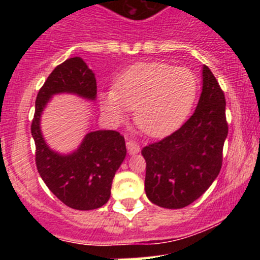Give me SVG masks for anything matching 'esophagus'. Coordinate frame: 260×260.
<instances>
[{
  "mask_svg": "<svg viewBox=\"0 0 260 260\" xmlns=\"http://www.w3.org/2000/svg\"><path fill=\"white\" fill-rule=\"evenodd\" d=\"M125 145H127V149H128V152H129V154H135V153H137V152H140V145H138L136 141L129 140V141H127V143H125Z\"/></svg>",
  "mask_w": 260,
  "mask_h": 260,
  "instance_id": "obj_1",
  "label": "esophagus"
}]
</instances>
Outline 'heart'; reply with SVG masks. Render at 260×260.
<instances>
[{"mask_svg": "<svg viewBox=\"0 0 260 260\" xmlns=\"http://www.w3.org/2000/svg\"><path fill=\"white\" fill-rule=\"evenodd\" d=\"M199 91L195 73L166 62L131 67L117 79L114 90L104 94L103 106L114 120L135 109V122L152 137L179 128L190 114Z\"/></svg>", "mask_w": 260, "mask_h": 260, "instance_id": "heart-1", "label": "heart"}]
</instances>
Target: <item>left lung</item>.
Masks as SVG:
<instances>
[{
    "instance_id": "8db88e82",
    "label": "left lung",
    "mask_w": 260,
    "mask_h": 260,
    "mask_svg": "<svg viewBox=\"0 0 260 260\" xmlns=\"http://www.w3.org/2000/svg\"><path fill=\"white\" fill-rule=\"evenodd\" d=\"M226 136L224 91L204 65L203 93L193 114L174 133L142 148L149 201L181 209L198 200L221 170Z\"/></svg>"
}]
</instances>
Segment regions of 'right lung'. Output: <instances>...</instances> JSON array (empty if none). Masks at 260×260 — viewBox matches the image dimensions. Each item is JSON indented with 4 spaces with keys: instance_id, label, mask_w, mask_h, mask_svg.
<instances>
[{
    "instance_id": "obj_1",
    "label": "right lung",
    "mask_w": 260,
    "mask_h": 260,
    "mask_svg": "<svg viewBox=\"0 0 260 260\" xmlns=\"http://www.w3.org/2000/svg\"><path fill=\"white\" fill-rule=\"evenodd\" d=\"M56 93L95 98V75L83 59L70 57L57 65L39 90L31 123L36 167L49 190L65 205L75 210L98 209L111 198L112 181L127 152L124 137L117 131H95L86 135L73 154L52 152L41 136L40 115Z\"/></svg>"
}]
</instances>
